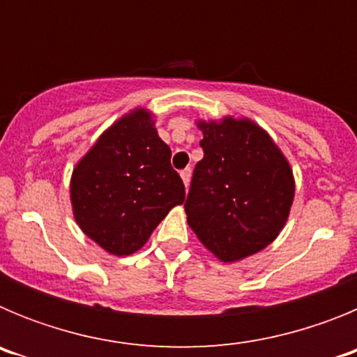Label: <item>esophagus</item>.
I'll list each match as a JSON object with an SVG mask.
<instances>
[{
    "mask_svg": "<svg viewBox=\"0 0 357 357\" xmlns=\"http://www.w3.org/2000/svg\"><path fill=\"white\" fill-rule=\"evenodd\" d=\"M181 176H182V182H184L185 188H188V185H189V181H191V168L182 169V172H181Z\"/></svg>",
    "mask_w": 357,
    "mask_h": 357,
    "instance_id": "esophagus-1",
    "label": "esophagus"
}]
</instances>
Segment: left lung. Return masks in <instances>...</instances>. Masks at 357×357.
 I'll return each instance as SVG.
<instances>
[{
	"mask_svg": "<svg viewBox=\"0 0 357 357\" xmlns=\"http://www.w3.org/2000/svg\"><path fill=\"white\" fill-rule=\"evenodd\" d=\"M204 159L185 200L188 223L218 259L263 250L288 220L295 182L270 135L248 119L200 121Z\"/></svg>",
	"mask_w": 357,
	"mask_h": 357,
	"instance_id": "8db88e82",
	"label": "left lung"
}]
</instances>
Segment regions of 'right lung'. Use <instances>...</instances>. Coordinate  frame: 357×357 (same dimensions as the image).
<instances>
[{"instance_id": "obj_1", "label": "right lung", "mask_w": 357, "mask_h": 357, "mask_svg": "<svg viewBox=\"0 0 357 357\" xmlns=\"http://www.w3.org/2000/svg\"><path fill=\"white\" fill-rule=\"evenodd\" d=\"M169 159L150 112L137 109L116 121L73 172L71 204L80 229L109 254L139 250L185 198Z\"/></svg>"}]
</instances>
